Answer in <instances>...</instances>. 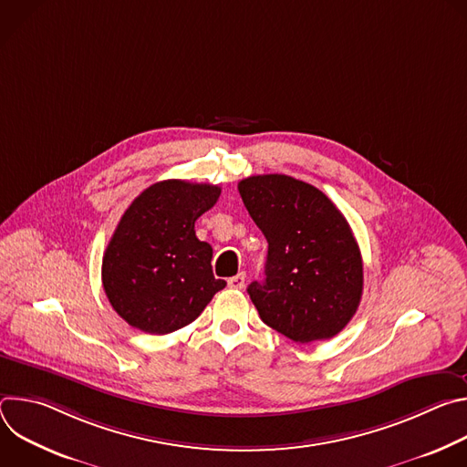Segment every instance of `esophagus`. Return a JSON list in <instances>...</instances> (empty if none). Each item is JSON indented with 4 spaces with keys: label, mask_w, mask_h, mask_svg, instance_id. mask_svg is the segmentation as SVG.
<instances>
[{
    "label": "esophagus",
    "mask_w": 467,
    "mask_h": 467,
    "mask_svg": "<svg viewBox=\"0 0 467 467\" xmlns=\"http://www.w3.org/2000/svg\"><path fill=\"white\" fill-rule=\"evenodd\" d=\"M227 285H229V288H233V290H242V288L245 286V274L242 272V274L231 277V279L227 281Z\"/></svg>",
    "instance_id": "34e87169"
}]
</instances>
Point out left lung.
<instances>
[{
  "label": "left lung",
  "instance_id": "1",
  "mask_svg": "<svg viewBox=\"0 0 467 467\" xmlns=\"http://www.w3.org/2000/svg\"><path fill=\"white\" fill-rule=\"evenodd\" d=\"M238 192L268 240L265 279L247 286L260 319L297 344L337 337L355 316L364 285L344 214L316 186L281 173L242 179Z\"/></svg>",
  "mask_w": 467,
  "mask_h": 467
}]
</instances>
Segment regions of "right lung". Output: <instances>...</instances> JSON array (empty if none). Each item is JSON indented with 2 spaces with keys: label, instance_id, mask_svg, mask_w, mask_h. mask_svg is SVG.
I'll return each mask as SVG.
<instances>
[{
  "label": "right lung",
  "instance_id": "obj_1",
  "mask_svg": "<svg viewBox=\"0 0 467 467\" xmlns=\"http://www.w3.org/2000/svg\"><path fill=\"white\" fill-rule=\"evenodd\" d=\"M220 186L168 179L146 188L123 213L103 254L101 281L130 327L168 335L205 310L225 281L213 274V247L195 220L213 209Z\"/></svg>",
  "mask_w": 467,
  "mask_h": 467
}]
</instances>
